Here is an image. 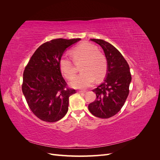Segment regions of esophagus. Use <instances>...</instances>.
Listing matches in <instances>:
<instances>
[{"label":"esophagus","mask_w":160,"mask_h":160,"mask_svg":"<svg viewBox=\"0 0 160 160\" xmlns=\"http://www.w3.org/2000/svg\"><path fill=\"white\" fill-rule=\"evenodd\" d=\"M77 92H78V93H81V94H83V93H85V91H77Z\"/></svg>","instance_id":"34e87169"}]
</instances>
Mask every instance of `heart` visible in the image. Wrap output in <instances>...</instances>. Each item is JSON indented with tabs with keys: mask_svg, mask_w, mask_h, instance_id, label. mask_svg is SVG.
Instances as JSON below:
<instances>
[{
	"mask_svg": "<svg viewBox=\"0 0 160 160\" xmlns=\"http://www.w3.org/2000/svg\"><path fill=\"white\" fill-rule=\"evenodd\" d=\"M71 54L75 62L82 61L80 66L81 73L72 81L75 88L85 89L93 83L95 79H102L108 72V62L105 57L99 52L95 46L84 42L74 48ZM59 67L65 78L71 81L75 76L73 64L68 57L63 56L59 61Z\"/></svg>",
	"mask_w": 160,
	"mask_h": 160,
	"instance_id": "b5f03b06",
	"label": "heart"
}]
</instances>
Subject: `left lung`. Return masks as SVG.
<instances>
[{"instance_id":"8db88e82","label":"left lung","mask_w":160,"mask_h":160,"mask_svg":"<svg viewBox=\"0 0 160 160\" xmlns=\"http://www.w3.org/2000/svg\"><path fill=\"white\" fill-rule=\"evenodd\" d=\"M99 45L108 61V73L104 81L93 89L97 98L88 105L97 118L107 119L117 114L123 106L129 93L132 76L128 62L116 48L108 42L92 38Z\"/></svg>"}]
</instances>
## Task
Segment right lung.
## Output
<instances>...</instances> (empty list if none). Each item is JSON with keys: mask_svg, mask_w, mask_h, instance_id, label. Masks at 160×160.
<instances>
[{"mask_svg": "<svg viewBox=\"0 0 160 160\" xmlns=\"http://www.w3.org/2000/svg\"><path fill=\"white\" fill-rule=\"evenodd\" d=\"M80 40L57 38L43 43L25 67L22 93L32 112L43 122H57L68 111L69 98L76 90L67 87L59 61L67 48Z\"/></svg>", "mask_w": 160, "mask_h": 160, "instance_id": "obj_1", "label": "right lung"}]
</instances>
